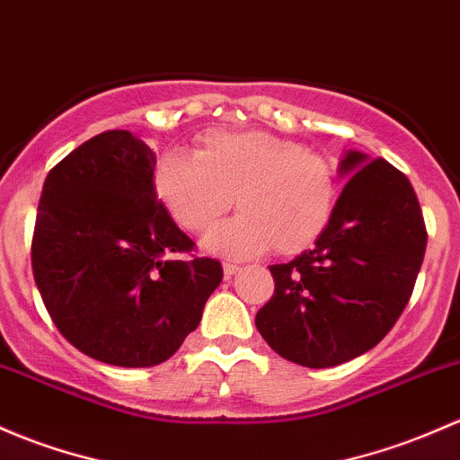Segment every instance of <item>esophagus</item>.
Segmentation results:
<instances>
[{
    "mask_svg": "<svg viewBox=\"0 0 460 460\" xmlns=\"http://www.w3.org/2000/svg\"><path fill=\"white\" fill-rule=\"evenodd\" d=\"M238 264H235V262H225V264H222V270H225V278L226 279H231V278H234V275L235 273H238Z\"/></svg>",
    "mask_w": 460,
    "mask_h": 460,
    "instance_id": "34e87169",
    "label": "esophagus"
}]
</instances>
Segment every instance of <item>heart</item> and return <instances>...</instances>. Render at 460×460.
<instances>
[{
    "label": "heart",
    "mask_w": 460,
    "mask_h": 460,
    "mask_svg": "<svg viewBox=\"0 0 460 460\" xmlns=\"http://www.w3.org/2000/svg\"><path fill=\"white\" fill-rule=\"evenodd\" d=\"M154 191L182 229L205 234V249L222 258L269 251L295 255L317 243L335 214V167L302 143L269 132H209L193 156L167 152L154 167Z\"/></svg>",
    "instance_id": "b5f03b06"
}]
</instances>
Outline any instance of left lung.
<instances>
[{
  "label": "left lung",
  "mask_w": 460,
  "mask_h": 460,
  "mask_svg": "<svg viewBox=\"0 0 460 460\" xmlns=\"http://www.w3.org/2000/svg\"><path fill=\"white\" fill-rule=\"evenodd\" d=\"M348 178L315 249L273 264V297L255 315L264 341L306 368L346 364L375 348L408 306L428 231L419 198L384 158L348 152Z\"/></svg>",
  "instance_id": "1"
}]
</instances>
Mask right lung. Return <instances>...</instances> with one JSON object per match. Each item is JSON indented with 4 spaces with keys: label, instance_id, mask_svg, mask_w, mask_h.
<instances>
[{
    "label": "right lung",
    "instance_id": "obj_1",
    "mask_svg": "<svg viewBox=\"0 0 460 460\" xmlns=\"http://www.w3.org/2000/svg\"><path fill=\"white\" fill-rule=\"evenodd\" d=\"M156 154L108 129L48 173L32 234V273L61 335L110 366L163 364L200 323L222 282L211 258H185L154 191Z\"/></svg>",
    "mask_w": 460,
    "mask_h": 460
}]
</instances>
